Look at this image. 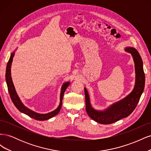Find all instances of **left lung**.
Returning a JSON list of instances; mask_svg holds the SVG:
<instances>
[{"mask_svg": "<svg viewBox=\"0 0 151 151\" xmlns=\"http://www.w3.org/2000/svg\"><path fill=\"white\" fill-rule=\"evenodd\" d=\"M125 50L133 56L136 74L135 88L129 95L119 102L113 104L106 110L98 111L91 107L88 91L84 88L86 111L91 118L101 124H111L129 116L136 108L143 93L145 86V74L142 60L135 48L128 47Z\"/></svg>", "mask_w": 151, "mask_h": 151, "instance_id": "obj_1", "label": "left lung"}]
</instances>
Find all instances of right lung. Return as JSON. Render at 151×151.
Masks as SVG:
<instances>
[{
  "mask_svg": "<svg viewBox=\"0 0 151 151\" xmlns=\"http://www.w3.org/2000/svg\"><path fill=\"white\" fill-rule=\"evenodd\" d=\"M14 56V53H11L9 60L7 62V67H6V79L9 93L11 98L12 99V101L13 102L14 104L15 105V106L19 109L21 112L23 113L28 116H30L31 118H33V119L37 120H47L57 115L61 109L63 94H64L68 86V85H69V83H66L65 84H63V85L62 86V91L60 94V103L59 104V106L55 109V110H54L52 112L48 113L47 114H39L31 111L29 109L27 108L26 106H24L23 104L21 103L20 99L19 98V97H18V96L16 92L14 86V84L12 83L11 75V63L12 62Z\"/></svg>",
  "mask_w": 151,
  "mask_h": 151,
  "instance_id": "add662e5",
  "label": "right lung"
}]
</instances>
